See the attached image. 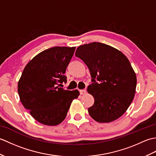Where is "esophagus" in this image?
<instances>
[{
  "label": "esophagus",
  "instance_id": "34e87169",
  "mask_svg": "<svg viewBox=\"0 0 156 156\" xmlns=\"http://www.w3.org/2000/svg\"><path fill=\"white\" fill-rule=\"evenodd\" d=\"M86 93H87V91H86V90H80V94L81 95H84V94H86Z\"/></svg>",
  "mask_w": 156,
  "mask_h": 156
}]
</instances>
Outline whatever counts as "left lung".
Listing matches in <instances>:
<instances>
[{"mask_svg":"<svg viewBox=\"0 0 156 156\" xmlns=\"http://www.w3.org/2000/svg\"><path fill=\"white\" fill-rule=\"evenodd\" d=\"M75 55L90 72L92 83L87 91L94 98V105L88 108L90 117L98 122L121 117L133 101L137 85L136 74L127 58L99 42L79 46Z\"/></svg>","mask_w":156,"mask_h":156,"instance_id":"8db88e82","label":"left lung"}]
</instances>
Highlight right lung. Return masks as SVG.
I'll return each mask as SVG.
<instances>
[{"instance_id": "add662e5", "label": "right lung", "mask_w": 156, "mask_h": 156, "mask_svg": "<svg viewBox=\"0 0 156 156\" xmlns=\"http://www.w3.org/2000/svg\"><path fill=\"white\" fill-rule=\"evenodd\" d=\"M76 47H53L39 53L26 65L18 82L24 107L41 123L54 126L64 120L78 90L59 87L66 83L64 75ZM58 85V86L57 85Z\"/></svg>"}]
</instances>
